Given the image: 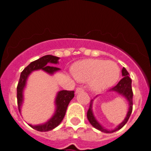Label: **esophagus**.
<instances>
[{
    "mask_svg": "<svg viewBox=\"0 0 151 151\" xmlns=\"http://www.w3.org/2000/svg\"><path fill=\"white\" fill-rule=\"evenodd\" d=\"M84 90L82 88H77L76 90V94H78V93H80V92H82Z\"/></svg>",
    "mask_w": 151,
    "mask_h": 151,
    "instance_id": "34e87169",
    "label": "esophagus"
}]
</instances>
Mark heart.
<instances>
[{
	"mask_svg": "<svg viewBox=\"0 0 151 151\" xmlns=\"http://www.w3.org/2000/svg\"><path fill=\"white\" fill-rule=\"evenodd\" d=\"M73 73L78 82H88L91 90L101 92L116 83L120 76V69L112 60L87 59L74 64Z\"/></svg>",
	"mask_w": 151,
	"mask_h": 151,
	"instance_id": "b5f03b06",
	"label": "heart"
}]
</instances>
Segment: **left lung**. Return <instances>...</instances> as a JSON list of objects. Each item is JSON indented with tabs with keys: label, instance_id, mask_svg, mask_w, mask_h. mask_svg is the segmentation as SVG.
<instances>
[{
	"label": "left lung",
	"instance_id": "8db88e82",
	"mask_svg": "<svg viewBox=\"0 0 151 151\" xmlns=\"http://www.w3.org/2000/svg\"><path fill=\"white\" fill-rule=\"evenodd\" d=\"M122 76H123V78L119 82V83L116 85L115 87H113V88L110 89L109 91L116 92V93L119 94V95L125 97V99H126V101L129 102V109H128L127 114H126V116L124 119V120L122 121L120 124H119L115 129H111V130H109V129H106V128L104 127V126L97 121L96 117L94 116V112H93V104H94V99L97 98V97H98V95L96 96L94 99H92L90 102V106H89V109L88 110L87 113L88 119L89 122H90L91 125L93 127L97 129V130L101 131L102 132L113 133L114 132H116V131L122 129L124 125L126 124V122H128L129 117H130L131 116V113H132V111L133 92L132 89V79H131V78L129 77V74L127 72V70H126L125 68L124 67L122 68Z\"/></svg>",
	"mask_w": 151,
	"mask_h": 151
}]
</instances>
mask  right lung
Masks as SVG:
<instances>
[{
	"label": "right lung",
	"mask_w": 151,
	"mask_h": 151,
	"mask_svg": "<svg viewBox=\"0 0 151 151\" xmlns=\"http://www.w3.org/2000/svg\"><path fill=\"white\" fill-rule=\"evenodd\" d=\"M60 57L53 55H45L39 59L31 63L29 66L24 69L21 73L20 78L17 86V103H18L19 111L21 113V109L24 102V90L26 87L27 80L29 76L34 71L42 70L50 76H53L54 73L60 71V69L54 66L59 63ZM74 97V91H60L57 93L54 101L55 111L54 114L47 122L38 125H29L32 129L38 132H48L55 129L60 124L66 114V109L69 102Z\"/></svg>",
	"instance_id": "obj_1"
}]
</instances>
